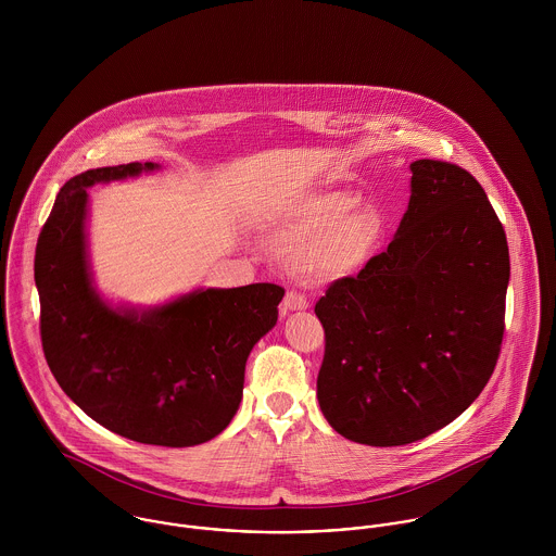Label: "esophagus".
<instances>
[{
    "instance_id": "esophagus-1",
    "label": "esophagus",
    "mask_w": 556,
    "mask_h": 556,
    "mask_svg": "<svg viewBox=\"0 0 556 556\" xmlns=\"http://www.w3.org/2000/svg\"><path fill=\"white\" fill-rule=\"evenodd\" d=\"M308 302L304 295H300L298 291H287L285 300H282V315L291 313V311H306Z\"/></svg>"
}]
</instances>
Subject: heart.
I'll return each mask as SVG.
<instances>
[{"instance_id": "1", "label": "heart", "mask_w": 556, "mask_h": 556, "mask_svg": "<svg viewBox=\"0 0 556 556\" xmlns=\"http://www.w3.org/2000/svg\"><path fill=\"white\" fill-rule=\"evenodd\" d=\"M280 236L300 241L295 263L315 282H333L362 271L386 233L377 207L357 203L344 190L313 192L298 201L278 225Z\"/></svg>"}]
</instances>
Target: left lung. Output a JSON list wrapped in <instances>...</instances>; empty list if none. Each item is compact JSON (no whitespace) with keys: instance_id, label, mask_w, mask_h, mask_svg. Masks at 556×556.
I'll return each instance as SVG.
<instances>
[{"instance_id":"left-lung-1","label":"left lung","mask_w":556,"mask_h":556,"mask_svg":"<svg viewBox=\"0 0 556 556\" xmlns=\"http://www.w3.org/2000/svg\"><path fill=\"white\" fill-rule=\"evenodd\" d=\"M410 170L396 238L315 306L320 410L338 434L375 447L454 421L492 377L505 331L509 250L481 184L445 160Z\"/></svg>"}]
</instances>
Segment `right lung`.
I'll return each mask as SVG.
<instances>
[{
  "label": "right lung",
  "mask_w": 556,
  "mask_h": 556,
  "mask_svg": "<svg viewBox=\"0 0 556 556\" xmlns=\"http://www.w3.org/2000/svg\"><path fill=\"white\" fill-rule=\"evenodd\" d=\"M143 168L154 164L91 168L60 190L34 258L42 351L66 396L100 426L137 443L190 447L233 419L245 359L276 325L285 289L194 291L141 317L109 308L87 274V188Z\"/></svg>",
  "instance_id": "obj_1"
}]
</instances>
